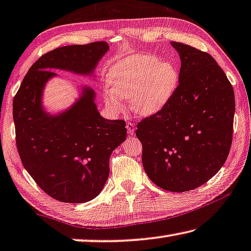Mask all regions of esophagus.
<instances>
[{"mask_svg":"<svg viewBox=\"0 0 251 251\" xmlns=\"http://www.w3.org/2000/svg\"><path fill=\"white\" fill-rule=\"evenodd\" d=\"M126 130H128V133L131 134V136H133V134H134V130H136V126H134V123L128 122V123H126Z\"/></svg>","mask_w":251,"mask_h":251,"instance_id":"34e87169","label":"esophagus"}]
</instances>
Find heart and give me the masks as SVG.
Here are the masks:
<instances>
[{
  "mask_svg": "<svg viewBox=\"0 0 251 251\" xmlns=\"http://www.w3.org/2000/svg\"><path fill=\"white\" fill-rule=\"evenodd\" d=\"M107 80L111 91L105 93V103L111 112H121V99H129L134 112L149 115L163 109L169 101L178 74L174 66L161 63L155 56L136 55L115 65Z\"/></svg>",
  "mask_w": 251,
  "mask_h": 251,
  "instance_id": "b5f03b06",
  "label": "heart"
}]
</instances>
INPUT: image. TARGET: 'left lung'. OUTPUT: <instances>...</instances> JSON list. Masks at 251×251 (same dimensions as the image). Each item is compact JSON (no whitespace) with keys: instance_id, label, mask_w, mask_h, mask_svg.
Listing matches in <instances>:
<instances>
[{"instance_id":"1","label":"left lung","mask_w":251,"mask_h":251,"mask_svg":"<svg viewBox=\"0 0 251 251\" xmlns=\"http://www.w3.org/2000/svg\"><path fill=\"white\" fill-rule=\"evenodd\" d=\"M179 53L178 85L163 109L142 119L136 136L142 165L165 191L206 183L228 158L236 110L232 85L210 53L172 41Z\"/></svg>"}]
</instances>
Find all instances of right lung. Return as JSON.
<instances>
[{"instance_id": "right-lung-1", "label": "right lung", "mask_w": 251, "mask_h": 251, "mask_svg": "<svg viewBox=\"0 0 251 251\" xmlns=\"http://www.w3.org/2000/svg\"><path fill=\"white\" fill-rule=\"evenodd\" d=\"M109 50L104 41L65 46L42 55L23 78L13 99L15 144L23 167L46 194L65 203L93 200L109 176L113 150L125 141L126 122L101 117L94 92L84 88L80 99L57 117L42 110L45 83L58 68L92 74Z\"/></svg>"}]
</instances>
